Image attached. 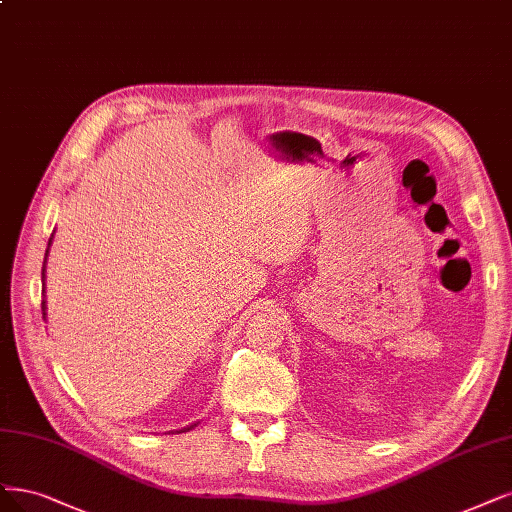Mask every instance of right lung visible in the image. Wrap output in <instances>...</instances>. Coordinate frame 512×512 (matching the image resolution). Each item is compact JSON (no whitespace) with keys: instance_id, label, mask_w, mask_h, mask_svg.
I'll use <instances>...</instances> for the list:
<instances>
[{"instance_id":"1","label":"right lung","mask_w":512,"mask_h":512,"mask_svg":"<svg viewBox=\"0 0 512 512\" xmlns=\"http://www.w3.org/2000/svg\"><path fill=\"white\" fill-rule=\"evenodd\" d=\"M42 277H44V269H42ZM46 307H44V303H42V311H44ZM46 315V313H44ZM197 426V424H195ZM195 426H190V428H184V430H180V432H188V430H192V428H195Z\"/></svg>"}]
</instances>
